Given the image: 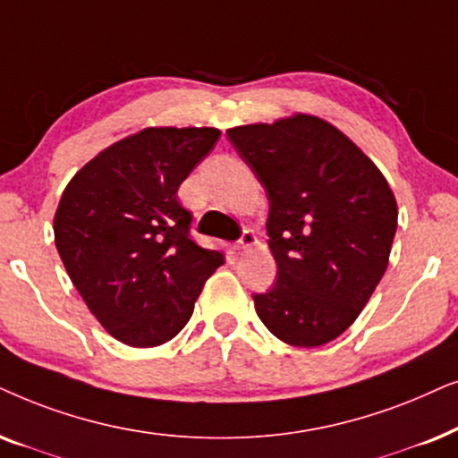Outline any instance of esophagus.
<instances>
[{"label": "esophagus", "instance_id": "34e87169", "mask_svg": "<svg viewBox=\"0 0 458 458\" xmlns=\"http://www.w3.org/2000/svg\"><path fill=\"white\" fill-rule=\"evenodd\" d=\"M255 242H258V239H255L253 230H242L241 239L236 241V249H239V251H247V249H251Z\"/></svg>", "mask_w": 458, "mask_h": 458}]
</instances>
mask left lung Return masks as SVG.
Returning a JSON list of instances; mask_svg holds the SVG:
<instances>
[{"label":"left lung","mask_w":458,"mask_h":458,"mask_svg":"<svg viewBox=\"0 0 458 458\" xmlns=\"http://www.w3.org/2000/svg\"><path fill=\"white\" fill-rule=\"evenodd\" d=\"M225 136L270 200L278 278L255 293V312L284 344L325 345L358 318L386 274L398 228L392 188L350 138L312 114Z\"/></svg>","instance_id":"left-lung-1"}]
</instances>
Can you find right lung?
<instances>
[{
    "label": "right lung",
    "instance_id": "1",
    "mask_svg": "<svg viewBox=\"0 0 458 458\" xmlns=\"http://www.w3.org/2000/svg\"><path fill=\"white\" fill-rule=\"evenodd\" d=\"M216 127H148L108 146L64 188L54 239L98 322L131 347H155L191 320L224 255L191 239L178 188L209 155Z\"/></svg>",
    "mask_w": 458,
    "mask_h": 458
}]
</instances>
